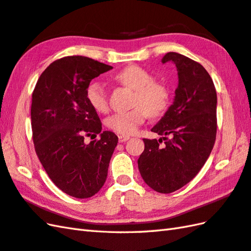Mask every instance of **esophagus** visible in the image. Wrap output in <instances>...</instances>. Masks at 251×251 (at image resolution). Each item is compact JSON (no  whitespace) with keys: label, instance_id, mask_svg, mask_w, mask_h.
Returning <instances> with one entry per match:
<instances>
[{"label":"esophagus","instance_id":"34e87169","mask_svg":"<svg viewBox=\"0 0 251 251\" xmlns=\"http://www.w3.org/2000/svg\"><path fill=\"white\" fill-rule=\"evenodd\" d=\"M127 140H129V136H124V135L119 136V142H121V143L127 141Z\"/></svg>","mask_w":251,"mask_h":251}]
</instances>
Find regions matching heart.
Listing matches in <instances>:
<instances>
[{
    "instance_id": "heart-1",
    "label": "heart",
    "mask_w": 251,
    "mask_h": 251,
    "mask_svg": "<svg viewBox=\"0 0 251 251\" xmlns=\"http://www.w3.org/2000/svg\"><path fill=\"white\" fill-rule=\"evenodd\" d=\"M115 80L135 91L133 108L129 111L109 116L106 121L109 129L120 135H132L149 115L157 118L167 110L170 100L169 89L164 83L154 81L153 75L147 69L137 65L127 66L115 75ZM86 98L95 111L108 112L109 98L102 84L98 82L90 84L86 90Z\"/></svg>"
}]
</instances>
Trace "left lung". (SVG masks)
Returning a JSON list of instances; mask_svg holds the SVG:
<instances>
[{
    "instance_id": "left-lung-1",
    "label": "left lung",
    "mask_w": 251,
    "mask_h": 251,
    "mask_svg": "<svg viewBox=\"0 0 251 251\" xmlns=\"http://www.w3.org/2000/svg\"><path fill=\"white\" fill-rule=\"evenodd\" d=\"M161 62L176 64L178 84L173 103L152 128L164 137L143 139L138 168L151 188L170 194L189 183L212 152L217 131V94L201 64L176 52H169ZM162 139L165 142L160 146Z\"/></svg>"
}]
</instances>
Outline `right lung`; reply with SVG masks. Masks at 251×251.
<instances>
[{
	"label": "right lung",
	"mask_w": 251,
	"mask_h": 251,
	"mask_svg": "<svg viewBox=\"0 0 251 251\" xmlns=\"http://www.w3.org/2000/svg\"><path fill=\"white\" fill-rule=\"evenodd\" d=\"M112 66L73 55L56 60L40 75L32 94L33 142L52 182L65 194L85 199L100 190L118 137L101 131V122L86 98L92 79ZM101 139L89 145L85 136Z\"/></svg>",
	"instance_id": "right-lung-1"
}]
</instances>
